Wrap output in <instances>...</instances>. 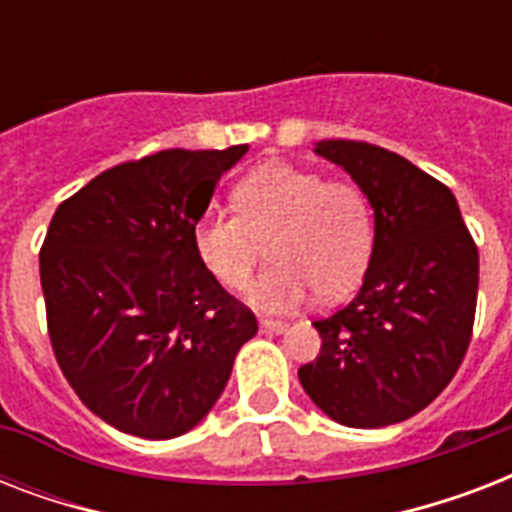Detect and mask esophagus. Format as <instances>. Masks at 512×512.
Returning a JSON list of instances; mask_svg holds the SVG:
<instances>
[{
	"label": "esophagus",
	"instance_id": "1",
	"mask_svg": "<svg viewBox=\"0 0 512 512\" xmlns=\"http://www.w3.org/2000/svg\"><path fill=\"white\" fill-rule=\"evenodd\" d=\"M289 324L287 321H279V319H260V329L263 332H271V335H279V332H284Z\"/></svg>",
	"mask_w": 512,
	"mask_h": 512
}]
</instances>
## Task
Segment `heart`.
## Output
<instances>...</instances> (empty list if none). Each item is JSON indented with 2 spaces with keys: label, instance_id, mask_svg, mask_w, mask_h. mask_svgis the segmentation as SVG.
Here are the masks:
<instances>
[{
  "label": "heart",
  "instance_id": "b5f03b06",
  "mask_svg": "<svg viewBox=\"0 0 512 512\" xmlns=\"http://www.w3.org/2000/svg\"><path fill=\"white\" fill-rule=\"evenodd\" d=\"M231 212H207L193 225L201 265L225 289H244L268 241L271 268L249 292L263 311H289L311 292L340 300L364 276L374 244L366 193L297 164L268 162L241 177Z\"/></svg>",
  "mask_w": 512,
  "mask_h": 512
}]
</instances>
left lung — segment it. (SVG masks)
Listing matches in <instances>:
<instances>
[{
	"mask_svg": "<svg viewBox=\"0 0 512 512\" xmlns=\"http://www.w3.org/2000/svg\"><path fill=\"white\" fill-rule=\"evenodd\" d=\"M374 209L364 284L313 321L321 350L297 369L321 412L348 428H385L422 412L460 369L473 335L478 249L454 193L404 156L358 140H321Z\"/></svg>",
	"mask_w": 512,
	"mask_h": 512,
	"instance_id": "8db88e82",
	"label": "left lung"
}]
</instances>
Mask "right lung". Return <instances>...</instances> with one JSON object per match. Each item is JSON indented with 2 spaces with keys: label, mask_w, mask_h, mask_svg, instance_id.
Listing matches in <instances>:
<instances>
[{
  "label": "right lung",
  "mask_w": 512,
  "mask_h": 512,
  "mask_svg": "<svg viewBox=\"0 0 512 512\" xmlns=\"http://www.w3.org/2000/svg\"><path fill=\"white\" fill-rule=\"evenodd\" d=\"M247 151L170 148L116 164L52 215L39 252L52 350L82 404L122 433H188L255 337V313L193 249L217 180Z\"/></svg>",
  "instance_id": "right-lung-1"
}]
</instances>
